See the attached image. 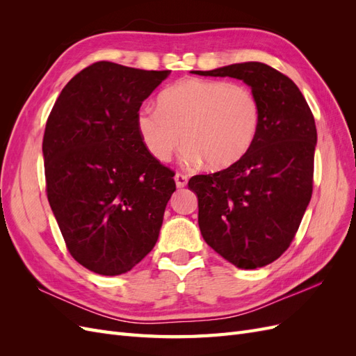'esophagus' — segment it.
I'll return each instance as SVG.
<instances>
[{"instance_id": "34e87169", "label": "esophagus", "mask_w": 356, "mask_h": 356, "mask_svg": "<svg viewBox=\"0 0 356 356\" xmlns=\"http://www.w3.org/2000/svg\"><path fill=\"white\" fill-rule=\"evenodd\" d=\"M187 181H188V177L184 175V174H181V172H178V174L175 175V182H177V187L178 188L186 187L187 186Z\"/></svg>"}]
</instances>
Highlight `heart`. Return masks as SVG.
<instances>
[{
	"mask_svg": "<svg viewBox=\"0 0 356 356\" xmlns=\"http://www.w3.org/2000/svg\"><path fill=\"white\" fill-rule=\"evenodd\" d=\"M136 126L148 153L168 161L181 147L187 165L207 161L225 169L250 152L260 126V106L243 84L190 77L159 95V108L143 106Z\"/></svg>",
	"mask_w": 356,
	"mask_h": 356,
	"instance_id": "obj_1",
	"label": "heart"
}]
</instances>
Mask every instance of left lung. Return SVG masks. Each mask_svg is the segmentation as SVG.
Returning <instances> with one entry per match:
<instances>
[{
  "mask_svg": "<svg viewBox=\"0 0 356 356\" xmlns=\"http://www.w3.org/2000/svg\"><path fill=\"white\" fill-rule=\"evenodd\" d=\"M197 74L243 80L260 106L250 152L227 169L188 181L199 200L200 233L236 267L267 266L288 250L312 197L314 114L296 83L266 63H233Z\"/></svg>",
  "mask_w": 356,
  "mask_h": 356,
  "instance_id": "8db88e82",
  "label": "left lung"
}]
</instances>
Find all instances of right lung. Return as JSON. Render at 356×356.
Returning <instances> with one entry per match:
<instances>
[{"label":"right lung","instance_id":"right-lung-1","mask_svg":"<svg viewBox=\"0 0 356 356\" xmlns=\"http://www.w3.org/2000/svg\"><path fill=\"white\" fill-rule=\"evenodd\" d=\"M170 71L101 60L62 89L42 157L50 208L75 261L115 276L153 250L175 172L148 153L136 117Z\"/></svg>","mask_w":356,"mask_h":356}]
</instances>
